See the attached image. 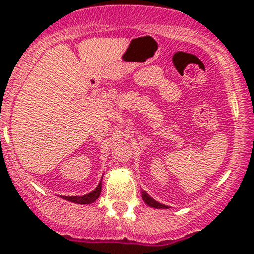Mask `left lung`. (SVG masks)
<instances>
[{
	"label": "left lung",
	"instance_id": "obj_1",
	"mask_svg": "<svg viewBox=\"0 0 254 254\" xmlns=\"http://www.w3.org/2000/svg\"><path fill=\"white\" fill-rule=\"evenodd\" d=\"M142 200L145 201V203L151 207H156V209H168L167 205H165V204H161V203H158V201H156L155 199L151 198V196L148 195L146 191H142Z\"/></svg>",
	"mask_w": 254,
	"mask_h": 254
}]
</instances>
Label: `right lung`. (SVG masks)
Wrapping results in <instances>:
<instances>
[{"label": "right lung", "mask_w": 254, "mask_h": 254, "mask_svg": "<svg viewBox=\"0 0 254 254\" xmlns=\"http://www.w3.org/2000/svg\"><path fill=\"white\" fill-rule=\"evenodd\" d=\"M101 190H102V181L99 182V184L97 186V188L94 189V190H92L91 193L86 194V195L63 196V199H65V200H68V201H72V203H76V204H91L99 198V195H101Z\"/></svg>", "instance_id": "add662e5"}]
</instances>
